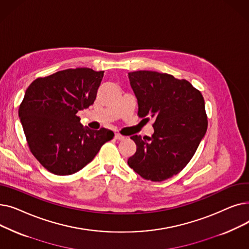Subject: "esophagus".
Masks as SVG:
<instances>
[{
	"mask_svg": "<svg viewBox=\"0 0 249 249\" xmlns=\"http://www.w3.org/2000/svg\"><path fill=\"white\" fill-rule=\"evenodd\" d=\"M115 139H117V140H123V139H125V136H123V135H121L119 133H115Z\"/></svg>",
	"mask_w": 249,
	"mask_h": 249,
	"instance_id": "34e87169",
	"label": "esophagus"
}]
</instances>
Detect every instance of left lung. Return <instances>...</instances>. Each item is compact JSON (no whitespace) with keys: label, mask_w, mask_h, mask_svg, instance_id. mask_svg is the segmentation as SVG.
<instances>
[{"label":"left lung","mask_w":249,"mask_h":249,"mask_svg":"<svg viewBox=\"0 0 249 249\" xmlns=\"http://www.w3.org/2000/svg\"><path fill=\"white\" fill-rule=\"evenodd\" d=\"M140 118H154L151 137L131 136L136 152L128 165L143 178L162 181L178 174L192 160L204 137L208 119L201 91L168 73L129 72Z\"/></svg>","instance_id":"left-lung-1"}]
</instances>
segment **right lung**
<instances>
[{
    "label": "right lung",
    "mask_w": 249,
    "mask_h": 249,
    "mask_svg": "<svg viewBox=\"0 0 249 249\" xmlns=\"http://www.w3.org/2000/svg\"><path fill=\"white\" fill-rule=\"evenodd\" d=\"M104 71L69 69L38 77L25 91L19 117L34 158L48 172L72 175L94 160L111 130H90L76 114L93 105Z\"/></svg>",
    "instance_id": "obj_1"
}]
</instances>
